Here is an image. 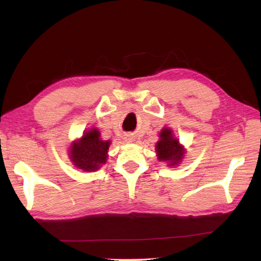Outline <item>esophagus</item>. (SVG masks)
Masks as SVG:
<instances>
[{
  "label": "esophagus",
  "mask_w": 261,
  "mask_h": 261,
  "mask_svg": "<svg viewBox=\"0 0 261 261\" xmlns=\"http://www.w3.org/2000/svg\"><path fill=\"white\" fill-rule=\"evenodd\" d=\"M124 140H125V142H127V143H133V142L135 141V136H133V135H130V134L125 135Z\"/></svg>",
  "instance_id": "obj_1"
}]
</instances>
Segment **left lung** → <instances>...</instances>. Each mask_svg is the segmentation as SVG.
Instances as JSON below:
<instances>
[{
    "label": "left lung",
    "mask_w": 261,
    "mask_h": 261,
    "mask_svg": "<svg viewBox=\"0 0 261 261\" xmlns=\"http://www.w3.org/2000/svg\"><path fill=\"white\" fill-rule=\"evenodd\" d=\"M155 152L159 161L166 162L168 167H177L182 161L186 148L182 144H180L171 128L163 127L156 142Z\"/></svg>",
    "instance_id": "8db88e82"
}]
</instances>
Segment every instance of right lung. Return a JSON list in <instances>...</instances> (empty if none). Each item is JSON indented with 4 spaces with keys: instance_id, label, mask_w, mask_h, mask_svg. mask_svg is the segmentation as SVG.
Returning <instances> with one entry per match:
<instances>
[{
    "instance_id": "add662e5",
    "label": "right lung",
    "mask_w": 261,
    "mask_h": 261,
    "mask_svg": "<svg viewBox=\"0 0 261 261\" xmlns=\"http://www.w3.org/2000/svg\"><path fill=\"white\" fill-rule=\"evenodd\" d=\"M110 144V141L101 140L99 129L92 127L71 143L68 156L75 168L87 172L97 171L108 160Z\"/></svg>"
}]
</instances>
